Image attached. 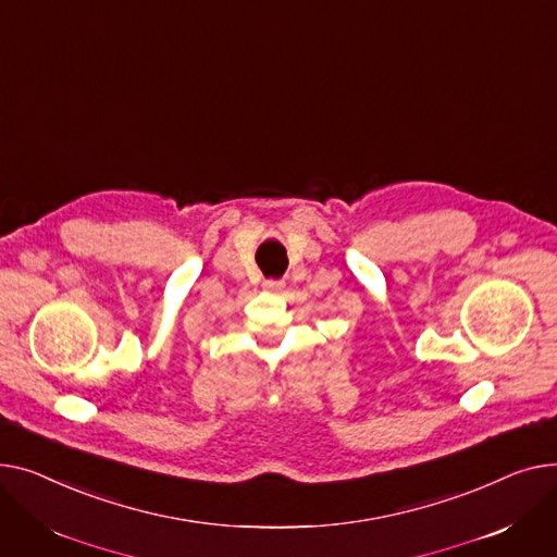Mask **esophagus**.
Returning a JSON list of instances; mask_svg holds the SVG:
<instances>
[{"mask_svg": "<svg viewBox=\"0 0 557 557\" xmlns=\"http://www.w3.org/2000/svg\"><path fill=\"white\" fill-rule=\"evenodd\" d=\"M263 287H265L268 292H281V289L285 287V283H283V281H278V278H265Z\"/></svg>", "mask_w": 557, "mask_h": 557, "instance_id": "obj_1", "label": "esophagus"}]
</instances>
